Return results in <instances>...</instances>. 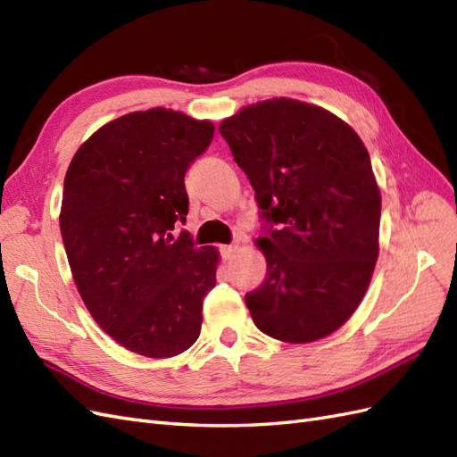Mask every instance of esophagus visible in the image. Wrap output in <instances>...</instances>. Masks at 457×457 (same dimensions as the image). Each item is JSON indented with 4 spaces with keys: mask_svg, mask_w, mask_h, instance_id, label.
I'll return each mask as SVG.
<instances>
[{
    "mask_svg": "<svg viewBox=\"0 0 457 457\" xmlns=\"http://www.w3.org/2000/svg\"><path fill=\"white\" fill-rule=\"evenodd\" d=\"M219 252H220V257H223L225 261H228L234 255V245H220Z\"/></svg>",
    "mask_w": 457,
    "mask_h": 457,
    "instance_id": "esophagus-1",
    "label": "esophagus"
}]
</instances>
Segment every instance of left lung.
<instances>
[{"instance_id": "8db88e82", "label": "left lung", "mask_w": 457, "mask_h": 457, "mask_svg": "<svg viewBox=\"0 0 457 457\" xmlns=\"http://www.w3.org/2000/svg\"><path fill=\"white\" fill-rule=\"evenodd\" d=\"M255 190L267 278L245 294L255 326L286 343L334 334L361 305L379 253L381 195L353 128L294 99L220 121Z\"/></svg>"}]
</instances>
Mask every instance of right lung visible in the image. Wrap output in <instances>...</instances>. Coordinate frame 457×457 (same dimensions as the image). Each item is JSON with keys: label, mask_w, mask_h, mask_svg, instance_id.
Wrapping results in <instances>:
<instances>
[{"label": "right lung", "mask_w": 457, "mask_h": 457, "mask_svg": "<svg viewBox=\"0 0 457 457\" xmlns=\"http://www.w3.org/2000/svg\"><path fill=\"white\" fill-rule=\"evenodd\" d=\"M213 123L165 108L131 112L95 131L64 177L61 234L87 311L121 347L170 358L195 345L219 252L196 247L185 223L188 165Z\"/></svg>", "instance_id": "add662e5"}]
</instances>
